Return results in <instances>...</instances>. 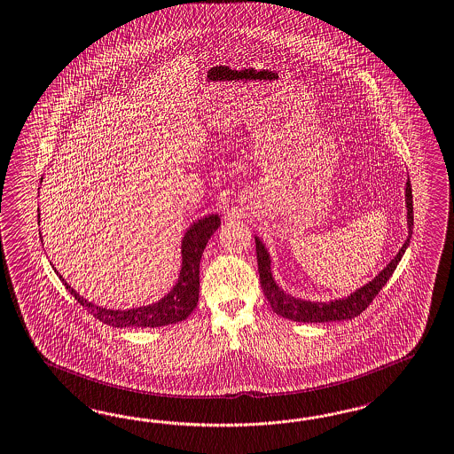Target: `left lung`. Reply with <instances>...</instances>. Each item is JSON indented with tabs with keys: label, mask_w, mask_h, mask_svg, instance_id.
Returning <instances> with one entry per match:
<instances>
[{
	"label": "left lung",
	"mask_w": 454,
	"mask_h": 454,
	"mask_svg": "<svg viewBox=\"0 0 454 454\" xmlns=\"http://www.w3.org/2000/svg\"><path fill=\"white\" fill-rule=\"evenodd\" d=\"M405 207H407L408 237L402 245V248L398 250V254L369 283H365L364 286L357 288L348 296L329 300V301H309V300L291 296L288 293L281 290L271 273V256L268 254L265 244L255 235L260 285H262V290L265 293V298L271 304L273 311L286 319L296 321V323H331V321L352 319V317L359 316L372 302L373 298L379 294V291L384 288L385 283L395 271L398 262L402 260V256L410 245V239L413 232V196H411L410 179H407V184H405Z\"/></svg>",
	"instance_id": "left-lung-1"
}]
</instances>
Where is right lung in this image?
Returning <instances> with one entry per match:
<instances>
[{"instance_id": "right-lung-1", "label": "right lung", "mask_w": 454, "mask_h": 454, "mask_svg": "<svg viewBox=\"0 0 454 454\" xmlns=\"http://www.w3.org/2000/svg\"><path fill=\"white\" fill-rule=\"evenodd\" d=\"M43 183V177H41ZM39 212V210H37ZM41 222V214H37ZM221 227L219 214H209L189 225L183 240H181V270L175 286L161 300L146 306L129 308V309H106L85 300L77 291L70 286L62 275L54 268L62 285L69 290L70 294L87 308L98 321L114 327H161L176 325L184 321L194 311L199 301V265L202 252L209 242L210 235ZM41 235V232H39ZM43 239V237H41Z\"/></svg>"}]
</instances>
